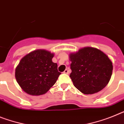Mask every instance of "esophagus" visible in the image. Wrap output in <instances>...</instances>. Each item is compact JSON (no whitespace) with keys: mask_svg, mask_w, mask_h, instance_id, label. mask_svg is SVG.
<instances>
[{"mask_svg":"<svg viewBox=\"0 0 124 124\" xmlns=\"http://www.w3.org/2000/svg\"><path fill=\"white\" fill-rule=\"evenodd\" d=\"M63 73H65V74H68L70 73V71L68 70V69H66L64 71V72H63Z\"/></svg>","mask_w":124,"mask_h":124,"instance_id":"esophagus-1","label":"esophagus"}]
</instances>
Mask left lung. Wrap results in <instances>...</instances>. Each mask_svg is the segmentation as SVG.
Masks as SVG:
<instances>
[{
    "mask_svg": "<svg viewBox=\"0 0 124 124\" xmlns=\"http://www.w3.org/2000/svg\"><path fill=\"white\" fill-rule=\"evenodd\" d=\"M70 77L74 86L84 94H93L104 88L112 74V61L99 49L85 47L71 53Z\"/></svg>",
    "mask_w": 124,
    "mask_h": 124,
    "instance_id": "left-lung-1",
    "label": "left lung"
}]
</instances>
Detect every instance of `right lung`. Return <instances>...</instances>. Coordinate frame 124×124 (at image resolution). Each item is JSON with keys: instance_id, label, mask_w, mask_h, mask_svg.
Listing matches in <instances>:
<instances>
[{"instance_id": "right-lung-1", "label": "right lung", "mask_w": 124, "mask_h": 124, "mask_svg": "<svg viewBox=\"0 0 124 124\" xmlns=\"http://www.w3.org/2000/svg\"><path fill=\"white\" fill-rule=\"evenodd\" d=\"M54 54L44 49L31 52L23 57L16 68L15 77L21 88L31 95L46 93L61 74L52 61Z\"/></svg>"}]
</instances>
